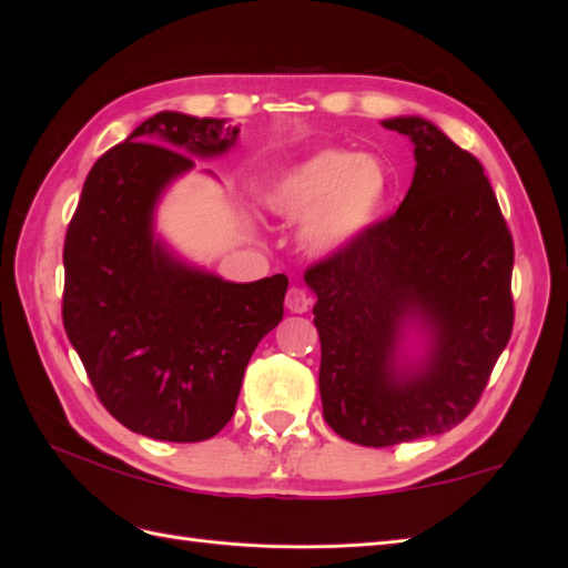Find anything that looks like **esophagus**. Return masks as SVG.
Segmentation results:
<instances>
[{
	"mask_svg": "<svg viewBox=\"0 0 568 568\" xmlns=\"http://www.w3.org/2000/svg\"><path fill=\"white\" fill-rule=\"evenodd\" d=\"M310 305H312V298L307 296L305 288H301V286H291L288 288V293H286V307L291 312L303 314V312L310 310Z\"/></svg>",
	"mask_w": 568,
	"mask_h": 568,
	"instance_id": "esophagus-1",
	"label": "esophagus"
}]
</instances>
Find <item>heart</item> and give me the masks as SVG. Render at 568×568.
<instances>
[{
  "label": "heart",
  "mask_w": 568,
  "mask_h": 568,
  "mask_svg": "<svg viewBox=\"0 0 568 568\" xmlns=\"http://www.w3.org/2000/svg\"><path fill=\"white\" fill-rule=\"evenodd\" d=\"M384 195L387 172L375 158L324 149L284 170L261 202L282 219H303L301 244L310 254L328 256L368 229Z\"/></svg>",
  "instance_id": "obj_1"
}]
</instances>
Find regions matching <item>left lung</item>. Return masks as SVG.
<instances>
[{"label":"left lung","instance_id":"1","mask_svg":"<svg viewBox=\"0 0 568 568\" xmlns=\"http://www.w3.org/2000/svg\"><path fill=\"white\" fill-rule=\"evenodd\" d=\"M382 125L415 144L407 195L392 216L305 270L316 293L324 419L366 447L464 422L515 322L513 237L478 158L419 116ZM410 323L429 335V349L417 367H398Z\"/></svg>","mask_w":568,"mask_h":568}]
</instances>
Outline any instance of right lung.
<instances>
[{"mask_svg":"<svg viewBox=\"0 0 568 568\" xmlns=\"http://www.w3.org/2000/svg\"><path fill=\"white\" fill-rule=\"evenodd\" d=\"M237 134L223 119L155 113L88 172L67 229V337L109 415L153 440L216 436L248 358L284 314L286 275L223 282L153 237L158 197L195 165L180 151L219 155Z\"/></svg>","mask_w":568,"mask_h":568,"instance_id":"add662e5","label":"right lung"}]
</instances>
